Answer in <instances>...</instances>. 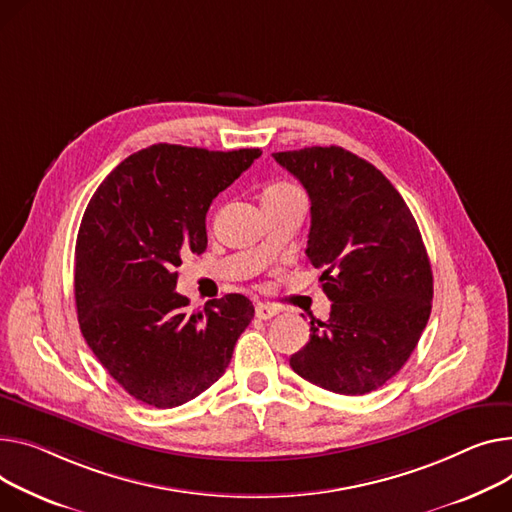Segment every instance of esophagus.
Segmentation results:
<instances>
[{
    "label": "esophagus",
    "mask_w": 512,
    "mask_h": 512,
    "mask_svg": "<svg viewBox=\"0 0 512 512\" xmlns=\"http://www.w3.org/2000/svg\"><path fill=\"white\" fill-rule=\"evenodd\" d=\"M280 311H278V306H274V304H263V302H259L257 306H255V317L257 319H263V321H267V319H271V317H276Z\"/></svg>",
    "instance_id": "obj_1"
}]
</instances>
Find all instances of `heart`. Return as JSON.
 Returning a JSON list of instances; mask_svg holds the SVG:
<instances>
[{
  "label": "heart",
  "mask_w": 512,
  "mask_h": 512,
  "mask_svg": "<svg viewBox=\"0 0 512 512\" xmlns=\"http://www.w3.org/2000/svg\"><path fill=\"white\" fill-rule=\"evenodd\" d=\"M292 189H296L294 185H290V183H278V185H271L267 191H265V195H274V193H286V191H292Z\"/></svg>",
  "instance_id": "heart-1"
}]
</instances>
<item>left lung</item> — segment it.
I'll return each mask as SVG.
<instances>
[{
  "label": "left lung",
  "mask_w": 512,
  "mask_h": 512,
  "mask_svg": "<svg viewBox=\"0 0 512 512\" xmlns=\"http://www.w3.org/2000/svg\"><path fill=\"white\" fill-rule=\"evenodd\" d=\"M311 197L306 257L323 269L327 321L290 366L339 395H364L401 370L432 309V269L418 224L389 179L339 146L276 152Z\"/></svg>",
  "instance_id": "obj_1"
}]
</instances>
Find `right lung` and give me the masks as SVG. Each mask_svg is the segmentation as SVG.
<instances>
[{
	"label": "right lung",
	"mask_w": 512,
	"mask_h": 512,
	"mask_svg": "<svg viewBox=\"0 0 512 512\" xmlns=\"http://www.w3.org/2000/svg\"><path fill=\"white\" fill-rule=\"evenodd\" d=\"M261 156L156 144L94 191L76 241V309L86 344L138 401L168 410L210 389L255 309L226 294L189 313L177 288L185 253L208 247L212 199Z\"/></svg>",
	"instance_id": "right-lung-1"
}]
</instances>
